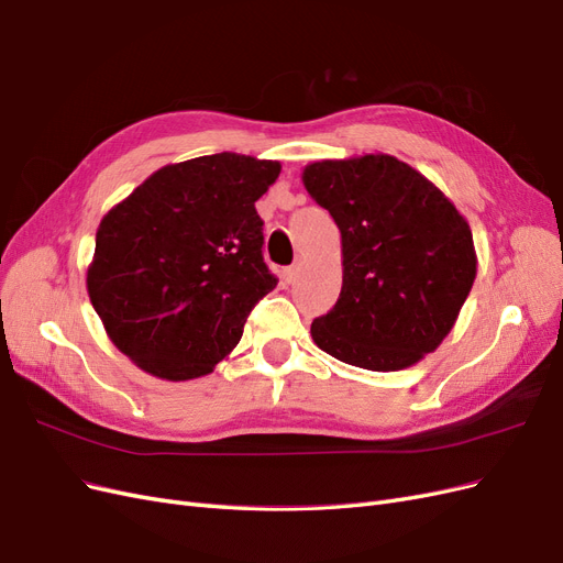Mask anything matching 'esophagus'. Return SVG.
<instances>
[{
	"label": "esophagus",
	"mask_w": 563,
	"mask_h": 563,
	"mask_svg": "<svg viewBox=\"0 0 563 563\" xmlns=\"http://www.w3.org/2000/svg\"><path fill=\"white\" fill-rule=\"evenodd\" d=\"M299 274H301V262H297V264L285 268V280H287V283H295V280L299 278Z\"/></svg>",
	"instance_id": "1"
}]
</instances>
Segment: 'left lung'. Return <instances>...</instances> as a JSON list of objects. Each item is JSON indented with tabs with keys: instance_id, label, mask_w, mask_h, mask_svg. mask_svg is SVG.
<instances>
[{
	"instance_id": "1",
	"label": "left lung",
	"mask_w": 563,
	"mask_h": 563,
	"mask_svg": "<svg viewBox=\"0 0 563 563\" xmlns=\"http://www.w3.org/2000/svg\"><path fill=\"white\" fill-rule=\"evenodd\" d=\"M301 180L341 229L343 287L316 318L320 350L368 371H401L450 334L477 257L466 218L410 164L360 155L308 164Z\"/></svg>"
}]
</instances>
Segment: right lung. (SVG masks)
<instances>
[{"instance_id": "right-lung-1", "label": "right lung", "mask_w": 563, "mask_h": 563, "mask_svg": "<svg viewBox=\"0 0 563 563\" xmlns=\"http://www.w3.org/2000/svg\"><path fill=\"white\" fill-rule=\"evenodd\" d=\"M280 162L239 153L166 164L101 218L88 295L113 345L162 380L206 376L276 287L255 201Z\"/></svg>"}]
</instances>
